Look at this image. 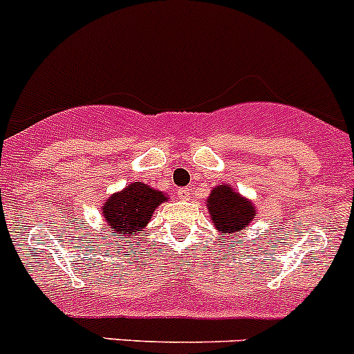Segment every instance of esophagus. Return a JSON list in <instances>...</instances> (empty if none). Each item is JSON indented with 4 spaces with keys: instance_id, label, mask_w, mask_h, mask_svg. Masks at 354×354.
<instances>
[{
    "instance_id": "obj_1",
    "label": "esophagus",
    "mask_w": 354,
    "mask_h": 354,
    "mask_svg": "<svg viewBox=\"0 0 354 354\" xmlns=\"http://www.w3.org/2000/svg\"><path fill=\"white\" fill-rule=\"evenodd\" d=\"M177 196H178V199H182V201H187V199L191 198V189L189 187L177 189Z\"/></svg>"
}]
</instances>
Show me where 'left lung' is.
I'll use <instances>...</instances> for the list:
<instances>
[{
  "instance_id": "8db88e82",
  "label": "left lung",
  "mask_w": 354,
  "mask_h": 354,
  "mask_svg": "<svg viewBox=\"0 0 354 354\" xmlns=\"http://www.w3.org/2000/svg\"><path fill=\"white\" fill-rule=\"evenodd\" d=\"M207 211L214 227L221 233H233L242 230L254 218L252 203L236 194L228 185H218L207 199Z\"/></svg>"
}]
</instances>
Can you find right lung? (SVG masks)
<instances>
[{
  "instance_id": "right-lung-1",
  "label": "right lung",
  "mask_w": 354,
  "mask_h": 354,
  "mask_svg": "<svg viewBox=\"0 0 354 354\" xmlns=\"http://www.w3.org/2000/svg\"><path fill=\"white\" fill-rule=\"evenodd\" d=\"M163 201H167V196L162 192L150 189L143 182H134L107 199L102 213L109 228H112V235L131 243V239L143 232L155 207Z\"/></svg>"
}]
</instances>
